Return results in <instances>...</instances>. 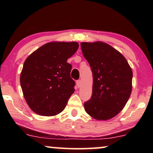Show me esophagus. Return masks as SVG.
<instances>
[{
	"instance_id": "1",
	"label": "esophagus",
	"mask_w": 153,
	"mask_h": 153,
	"mask_svg": "<svg viewBox=\"0 0 153 153\" xmlns=\"http://www.w3.org/2000/svg\"><path fill=\"white\" fill-rule=\"evenodd\" d=\"M76 85L77 86H78L79 88L81 87V80H78L76 81Z\"/></svg>"
}]
</instances>
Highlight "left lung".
<instances>
[{"label":"left lung","instance_id":"left-lung-1","mask_svg":"<svg viewBox=\"0 0 153 153\" xmlns=\"http://www.w3.org/2000/svg\"><path fill=\"white\" fill-rule=\"evenodd\" d=\"M83 55L91 66L93 93L84 103L93 118L107 120L125 107L132 89V70L118 51L102 42H81Z\"/></svg>","mask_w":153,"mask_h":153}]
</instances>
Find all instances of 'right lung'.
I'll return each instance as SVG.
<instances>
[{"label":"right lung","mask_w":153,"mask_h":153,"mask_svg":"<svg viewBox=\"0 0 153 153\" xmlns=\"http://www.w3.org/2000/svg\"><path fill=\"white\" fill-rule=\"evenodd\" d=\"M78 48L76 42H51L25 60L20 83L27 104L35 114L53 116L65 108L75 85L70 77L72 65L67 60Z\"/></svg>","instance_id":"add662e5"}]
</instances>
